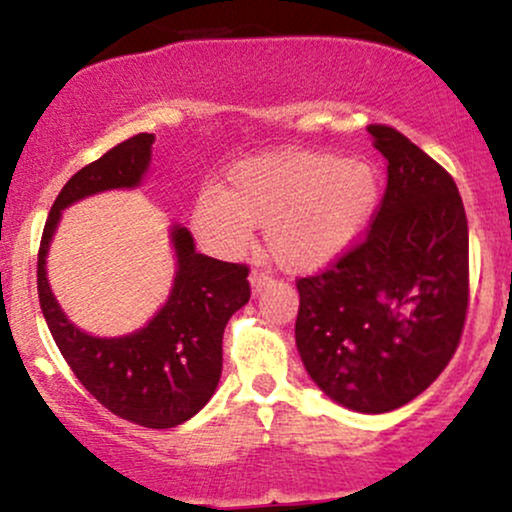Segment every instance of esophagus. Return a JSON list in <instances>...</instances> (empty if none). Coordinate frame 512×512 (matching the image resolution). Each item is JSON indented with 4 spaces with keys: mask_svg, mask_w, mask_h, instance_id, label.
<instances>
[{
    "mask_svg": "<svg viewBox=\"0 0 512 512\" xmlns=\"http://www.w3.org/2000/svg\"><path fill=\"white\" fill-rule=\"evenodd\" d=\"M269 284H272V279H269V276L264 272H252L250 274V286H252V293H255V296H260V293L267 289Z\"/></svg>",
    "mask_w": 512,
    "mask_h": 512,
    "instance_id": "obj_1",
    "label": "esophagus"
}]
</instances>
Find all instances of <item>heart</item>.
<instances>
[{"label": "heart", "instance_id": "b5f03b06", "mask_svg": "<svg viewBox=\"0 0 512 512\" xmlns=\"http://www.w3.org/2000/svg\"><path fill=\"white\" fill-rule=\"evenodd\" d=\"M380 197L383 178L368 158L281 149L236 163L221 192L204 190L192 231L214 255L238 257L264 226V245L281 267L317 272L354 248Z\"/></svg>", "mask_w": 512, "mask_h": 512}]
</instances>
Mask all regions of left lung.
I'll use <instances>...</instances> for the list:
<instances>
[{
    "label": "left lung",
    "instance_id": "left-lung-1",
    "mask_svg": "<svg viewBox=\"0 0 512 512\" xmlns=\"http://www.w3.org/2000/svg\"><path fill=\"white\" fill-rule=\"evenodd\" d=\"M387 187L361 245L298 281V354L332 402L385 414L419 397L460 344L469 233L455 180L385 125H370Z\"/></svg>",
    "mask_w": 512,
    "mask_h": 512
}]
</instances>
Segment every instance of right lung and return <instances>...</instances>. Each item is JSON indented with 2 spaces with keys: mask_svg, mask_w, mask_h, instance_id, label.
<instances>
[{
  "mask_svg": "<svg viewBox=\"0 0 512 512\" xmlns=\"http://www.w3.org/2000/svg\"><path fill=\"white\" fill-rule=\"evenodd\" d=\"M154 134H137L69 178L52 204L38 252V298L52 339L79 383L105 409L144 428H173L204 409L221 380V339L250 301L248 267L202 255L182 223L168 228L175 274L166 303L139 330L96 337L76 327L48 279V252L62 211L110 190H137L151 166Z\"/></svg>",
  "mask_w": 512,
  "mask_h": 512,
  "instance_id": "1",
  "label": "right lung"
}]
</instances>
